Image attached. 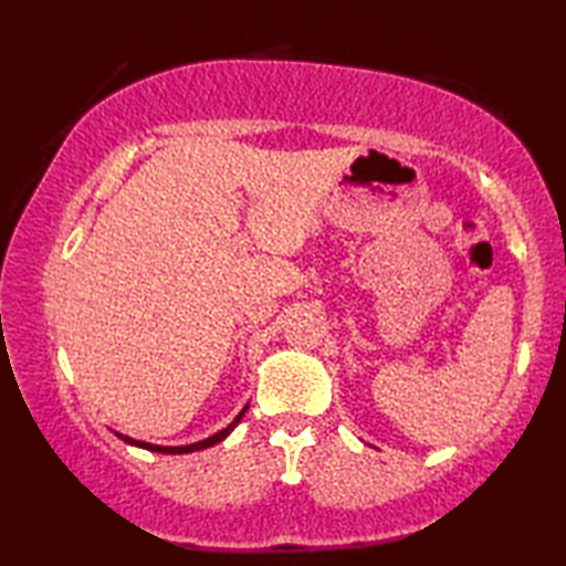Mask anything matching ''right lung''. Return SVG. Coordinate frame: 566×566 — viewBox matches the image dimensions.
I'll return each mask as SVG.
<instances>
[{
    "mask_svg": "<svg viewBox=\"0 0 566 566\" xmlns=\"http://www.w3.org/2000/svg\"><path fill=\"white\" fill-rule=\"evenodd\" d=\"M245 411H248V406L243 408V411H240L238 416H235V420L228 428H223V430H219L216 432V436H211V438H207V440H201V442H195V444H182V448H160V444H150V442H140V440H134V438H126V436H118L122 440H126L128 444H138V448H146V450H150V452H165V454H185V452H197V450H207V448H211V444H216V442H221L223 438H228L231 436V430L240 423V418L245 416Z\"/></svg>",
    "mask_w": 566,
    "mask_h": 566,
    "instance_id": "right-lung-1",
    "label": "right lung"
}]
</instances>
